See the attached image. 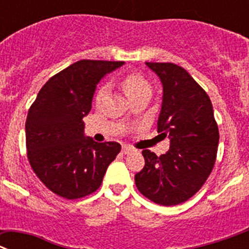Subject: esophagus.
Returning a JSON list of instances; mask_svg holds the SVG:
<instances>
[{
	"instance_id": "34e87169",
	"label": "esophagus",
	"mask_w": 249,
	"mask_h": 249,
	"mask_svg": "<svg viewBox=\"0 0 249 249\" xmlns=\"http://www.w3.org/2000/svg\"><path fill=\"white\" fill-rule=\"evenodd\" d=\"M133 151H134L133 147L127 146V145H123V154L126 155V154H130V152H133Z\"/></svg>"
}]
</instances>
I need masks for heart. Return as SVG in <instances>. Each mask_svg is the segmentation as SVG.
Segmentation results:
<instances>
[{"label": "heart", "instance_id": "obj_1", "mask_svg": "<svg viewBox=\"0 0 249 249\" xmlns=\"http://www.w3.org/2000/svg\"><path fill=\"white\" fill-rule=\"evenodd\" d=\"M122 87L124 89V91L126 93L127 98H131L136 94L141 93V91H150V86L149 83L144 79V78L141 77L139 74H127L123 78L122 80ZM107 89L108 87L104 86L99 89L97 95V99L100 100L107 93Z\"/></svg>", "mask_w": 249, "mask_h": 249}]
</instances>
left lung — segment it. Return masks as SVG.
Masks as SVG:
<instances>
[{
	"label": "left lung",
	"mask_w": 249,
	"mask_h": 249,
	"mask_svg": "<svg viewBox=\"0 0 249 249\" xmlns=\"http://www.w3.org/2000/svg\"><path fill=\"white\" fill-rule=\"evenodd\" d=\"M145 64L162 84L158 131L169 136L170 149L160 156L142 150L145 166L135 175V185L152 202L178 205L194 196L211 174L218 126L211 100L185 69L174 63Z\"/></svg>",
	"instance_id": "left-lung-1"
}]
</instances>
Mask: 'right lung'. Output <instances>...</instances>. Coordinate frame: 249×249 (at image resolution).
Returning <instances> with one entry per match:
<instances>
[{
	"instance_id": "obj_1",
	"label": "right lung",
	"mask_w": 249,
	"mask_h": 249,
	"mask_svg": "<svg viewBox=\"0 0 249 249\" xmlns=\"http://www.w3.org/2000/svg\"><path fill=\"white\" fill-rule=\"evenodd\" d=\"M124 62L83 59L42 87L26 120L27 156L52 192L75 200L97 191L120 144L97 142L84 134L98 83Z\"/></svg>"
}]
</instances>
